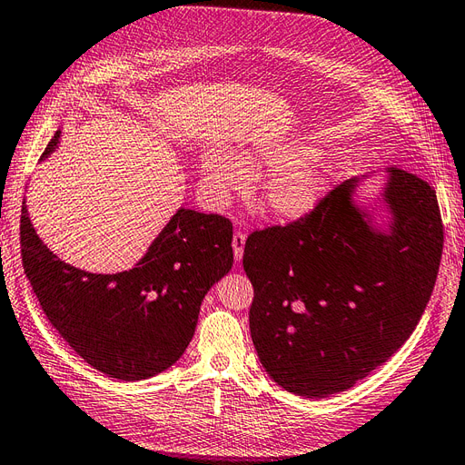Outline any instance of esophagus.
<instances>
[{
    "label": "esophagus",
    "mask_w": 465,
    "mask_h": 465,
    "mask_svg": "<svg viewBox=\"0 0 465 465\" xmlns=\"http://www.w3.org/2000/svg\"><path fill=\"white\" fill-rule=\"evenodd\" d=\"M244 244H246V236L242 232H236L232 236V251H234V258L242 260L244 256Z\"/></svg>",
    "instance_id": "1"
}]
</instances>
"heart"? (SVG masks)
Masks as SVG:
<instances>
[{"instance_id":"b5f03b06","label":"heart","mask_w":465,"mask_h":465,"mask_svg":"<svg viewBox=\"0 0 465 465\" xmlns=\"http://www.w3.org/2000/svg\"><path fill=\"white\" fill-rule=\"evenodd\" d=\"M272 175L256 191V209L278 223H296L320 207L331 187V167L300 143L264 140L234 153L207 145L201 153V179L214 201L242 193L248 181Z\"/></svg>"}]
</instances>
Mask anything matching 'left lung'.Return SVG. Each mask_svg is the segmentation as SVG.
<instances>
[{
    "mask_svg": "<svg viewBox=\"0 0 465 465\" xmlns=\"http://www.w3.org/2000/svg\"><path fill=\"white\" fill-rule=\"evenodd\" d=\"M385 179L372 203L356 189ZM444 226L436 191L402 169L347 179L288 226L248 236L251 335L288 392L323 399L353 387L411 337L436 284Z\"/></svg>",
    "mask_w": 465,
    "mask_h": 465,
    "instance_id": "left-lung-1",
    "label": "left lung"
}]
</instances>
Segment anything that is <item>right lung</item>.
<instances>
[{"instance_id":"obj_1","label":"right lung","mask_w":465,"mask_h":465,"mask_svg":"<svg viewBox=\"0 0 465 465\" xmlns=\"http://www.w3.org/2000/svg\"><path fill=\"white\" fill-rule=\"evenodd\" d=\"M59 128L41 162L61 143ZM232 224L179 207L130 270L93 274L53 254L21 207V256L41 308L90 367L143 381L177 363L207 292L232 268Z\"/></svg>"}]
</instances>
